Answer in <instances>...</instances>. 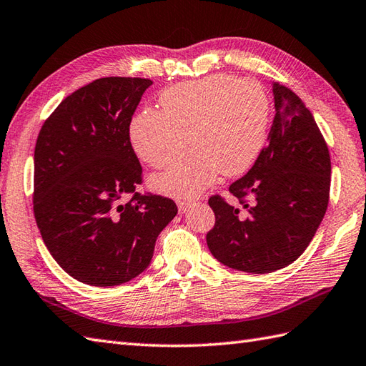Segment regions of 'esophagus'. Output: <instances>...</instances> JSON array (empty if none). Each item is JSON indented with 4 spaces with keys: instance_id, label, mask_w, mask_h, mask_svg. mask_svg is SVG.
<instances>
[{
    "instance_id": "1",
    "label": "esophagus",
    "mask_w": 366,
    "mask_h": 366,
    "mask_svg": "<svg viewBox=\"0 0 366 366\" xmlns=\"http://www.w3.org/2000/svg\"><path fill=\"white\" fill-rule=\"evenodd\" d=\"M192 201H184V199H179L177 201V209H179L181 214H185L187 210H189L192 207Z\"/></svg>"
}]
</instances>
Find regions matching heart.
<instances>
[{
	"mask_svg": "<svg viewBox=\"0 0 366 366\" xmlns=\"http://www.w3.org/2000/svg\"><path fill=\"white\" fill-rule=\"evenodd\" d=\"M159 104L160 110L132 118L135 154L151 167L168 168L184 156L187 143L192 149L182 164L152 179L159 192L193 197L218 172L237 176L257 159L268 126V98L259 82L212 74L165 89Z\"/></svg>",
	"mask_w": 366,
	"mask_h": 366,
	"instance_id": "heart-1",
	"label": "heart"
}]
</instances>
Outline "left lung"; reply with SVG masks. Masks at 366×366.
<instances>
[{"label": "left lung", "instance_id": "1", "mask_svg": "<svg viewBox=\"0 0 366 366\" xmlns=\"http://www.w3.org/2000/svg\"><path fill=\"white\" fill-rule=\"evenodd\" d=\"M276 115L252 168L229 192L254 206L240 212L219 197L209 206L215 226L207 246L223 265L244 273H271L307 248L325 218L330 189L327 144L298 95L273 82ZM243 202V201H242Z\"/></svg>", "mask_w": 366, "mask_h": 366}]
</instances>
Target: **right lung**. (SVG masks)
Here are the masks:
<instances>
[{
    "instance_id": "add662e5",
    "label": "right lung",
    "mask_w": 366,
    "mask_h": 366,
    "mask_svg": "<svg viewBox=\"0 0 366 366\" xmlns=\"http://www.w3.org/2000/svg\"><path fill=\"white\" fill-rule=\"evenodd\" d=\"M143 78H101L66 97L44 123L34 151V215L65 273L114 287L148 268L174 201L134 193L142 167L129 124Z\"/></svg>"
}]
</instances>
